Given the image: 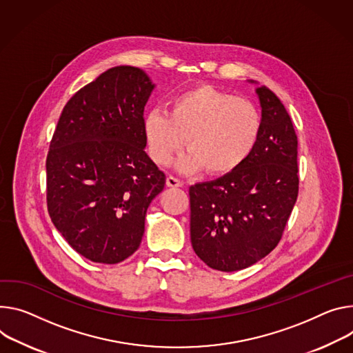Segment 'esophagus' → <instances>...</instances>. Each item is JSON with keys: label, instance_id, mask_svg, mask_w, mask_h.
I'll return each mask as SVG.
<instances>
[{"label": "esophagus", "instance_id": "34e87169", "mask_svg": "<svg viewBox=\"0 0 353 353\" xmlns=\"http://www.w3.org/2000/svg\"><path fill=\"white\" fill-rule=\"evenodd\" d=\"M166 185H168V187H172V188H177V187H181L183 183H181L179 179L173 177V176H168V179H166Z\"/></svg>", "mask_w": 353, "mask_h": 353}]
</instances>
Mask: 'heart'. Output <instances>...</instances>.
<instances>
[{"label":"heart","mask_w":353,"mask_h":353,"mask_svg":"<svg viewBox=\"0 0 353 353\" xmlns=\"http://www.w3.org/2000/svg\"><path fill=\"white\" fill-rule=\"evenodd\" d=\"M262 125L261 111L252 101L199 85L174 95L169 115L160 110L146 112L142 128L156 165L168 166L185 143L190 152L179 162L181 170L205 169L211 176H227L250 157Z\"/></svg>","instance_id":"1"}]
</instances>
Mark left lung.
<instances>
[{
  "label": "left lung",
  "instance_id": "1",
  "mask_svg": "<svg viewBox=\"0 0 353 353\" xmlns=\"http://www.w3.org/2000/svg\"><path fill=\"white\" fill-rule=\"evenodd\" d=\"M256 92L263 125L250 157L238 170L188 190L191 245L207 266L221 272L249 268L269 254L299 196L292 118L272 90Z\"/></svg>",
  "mask_w": 353,
  "mask_h": 353
}]
</instances>
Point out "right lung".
<instances>
[{"instance_id":"obj_1","label":"right lung","mask_w":353,"mask_h":353,"mask_svg":"<svg viewBox=\"0 0 353 353\" xmlns=\"http://www.w3.org/2000/svg\"><path fill=\"white\" fill-rule=\"evenodd\" d=\"M148 76L117 66L80 88L57 121L46 157L56 230L85 259L114 265L139 248L146 210L166 176L145 152Z\"/></svg>"}]
</instances>
